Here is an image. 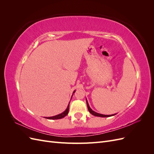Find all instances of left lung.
<instances>
[{
	"instance_id": "8db88e82",
	"label": "left lung",
	"mask_w": 154,
	"mask_h": 154,
	"mask_svg": "<svg viewBox=\"0 0 154 154\" xmlns=\"http://www.w3.org/2000/svg\"><path fill=\"white\" fill-rule=\"evenodd\" d=\"M86 101H87V108H88V111H89V112L92 114L93 116H97V117H102V118H106V117H110V116H114L116 115V114H112V115H105V114H99V113H97L96 112H94V110H92L91 107L89 106V105H88V101L86 99Z\"/></svg>"
}]
</instances>
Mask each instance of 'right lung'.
I'll return each instance as SVG.
<instances>
[{"label": "right lung", "instance_id": "right-lung-1", "mask_svg": "<svg viewBox=\"0 0 154 154\" xmlns=\"http://www.w3.org/2000/svg\"><path fill=\"white\" fill-rule=\"evenodd\" d=\"M75 91H74L73 94H74V92H75ZM72 95H73V94H72ZM69 103H70V101H69ZM69 105H68V106H67V107L66 110H65L64 112H63L62 113L60 114H58V115H57V116H51V117H45V118L49 119H62V118H64L65 116H66L68 114V113H69Z\"/></svg>", "mask_w": 154, "mask_h": 154}]
</instances>
